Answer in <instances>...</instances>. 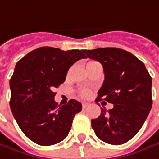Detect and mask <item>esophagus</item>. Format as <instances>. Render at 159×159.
<instances>
[{
    "label": "esophagus",
    "instance_id": "esophagus-1",
    "mask_svg": "<svg viewBox=\"0 0 159 159\" xmlns=\"http://www.w3.org/2000/svg\"><path fill=\"white\" fill-rule=\"evenodd\" d=\"M88 106H89V104H88V103H83V104H82V107H83V108H86Z\"/></svg>",
    "mask_w": 159,
    "mask_h": 159
}]
</instances>
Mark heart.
Masks as SVG:
<instances>
[{
    "label": "heart",
    "mask_w": 159,
    "mask_h": 159,
    "mask_svg": "<svg viewBox=\"0 0 159 159\" xmlns=\"http://www.w3.org/2000/svg\"><path fill=\"white\" fill-rule=\"evenodd\" d=\"M90 63H92V62H89L88 64H90ZM80 95L82 97H84V98H86V97H88L90 95V91L87 90V89H83V90L80 91Z\"/></svg>",
    "instance_id": "1"
}]
</instances>
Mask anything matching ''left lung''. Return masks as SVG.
Listing matches in <instances>:
<instances>
[{
    "label": "left lung",
    "mask_w": 159,
    "mask_h": 159,
    "mask_svg": "<svg viewBox=\"0 0 159 159\" xmlns=\"http://www.w3.org/2000/svg\"><path fill=\"white\" fill-rule=\"evenodd\" d=\"M86 57L101 63L105 81L95 102L113 104L91 120L96 137L110 145H122L135 137L152 107V78L143 62L119 48L84 50ZM98 104V103H97Z\"/></svg>",
    "instance_id": "1"
}]
</instances>
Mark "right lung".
<instances>
[{
	"label": "right lung",
	"instance_id": "1",
	"mask_svg": "<svg viewBox=\"0 0 159 159\" xmlns=\"http://www.w3.org/2000/svg\"><path fill=\"white\" fill-rule=\"evenodd\" d=\"M84 50L40 47L15 65L10 80V107L23 134L40 146H52L67 137L82 104L71 99L57 106L53 92L65 81L69 68L86 58Z\"/></svg>",
	"mask_w": 159,
	"mask_h": 159
}]
</instances>
